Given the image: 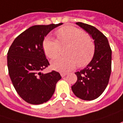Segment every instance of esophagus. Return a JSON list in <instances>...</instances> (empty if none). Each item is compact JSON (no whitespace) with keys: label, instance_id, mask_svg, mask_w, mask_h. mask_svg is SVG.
<instances>
[{"label":"esophagus","instance_id":"34e87169","mask_svg":"<svg viewBox=\"0 0 123 123\" xmlns=\"http://www.w3.org/2000/svg\"><path fill=\"white\" fill-rule=\"evenodd\" d=\"M66 75H67V74H66V73H64V72H61V75L62 78L65 77Z\"/></svg>","mask_w":123,"mask_h":123}]
</instances>
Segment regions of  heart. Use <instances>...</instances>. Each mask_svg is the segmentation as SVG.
<instances>
[{"mask_svg":"<svg viewBox=\"0 0 123 123\" xmlns=\"http://www.w3.org/2000/svg\"><path fill=\"white\" fill-rule=\"evenodd\" d=\"M56 39L45 37L42 48L46 56L54 59L59 55L61 46H66L65 56L58 58L51 62L52 69L66 72L77 65L83 67L91 61L95 52V43L92 37L82 29L73 26H65L55 31Z\"/></svg>","mask_w":123,"mask_h":123,"instance_id":"heart-1","label":"heart"}]
</instances>
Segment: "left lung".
Here are the masks:
<instances>
[{
  "mask_svg": "<svg viewBox=\"0 0 123 123\" xmlns=\"http://www.w3.org/2000/svg\"><path fill=\"white\" fill-rule=\"evenodd\" d=\"M76 24L92 37L95 52L86 67L75 73L78 80L71 89L80 99L91 101L99 97L108 86L112 70V49L107 37L98 29L82 22Z\"/></svg>",
  "mask_w": 123,
  "mask_h": 123,
  "instance_id": "left-lung-1",
  "label": "left lung"
}]
</instances>
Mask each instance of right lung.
Returning <instances> with one entry per match:
<instances>
[{"label":"right lung","mask_w":123,"mask_h":123,"mask_svg":"<svg viewBox=\"0 0 123 123\" xmlns=\"http://www.w3.org/2000/svg\"><path fill=\"white\" fill-rule=\"evenodd\" d=\"M62 23L32 26L17 37L7 53L9 74L15 91L27 103L43 104L53 95L60 74L52 71L43 74L49 65L42 43L49 32Z\"/></svg>","instance_id":"1"}]
</instances>
